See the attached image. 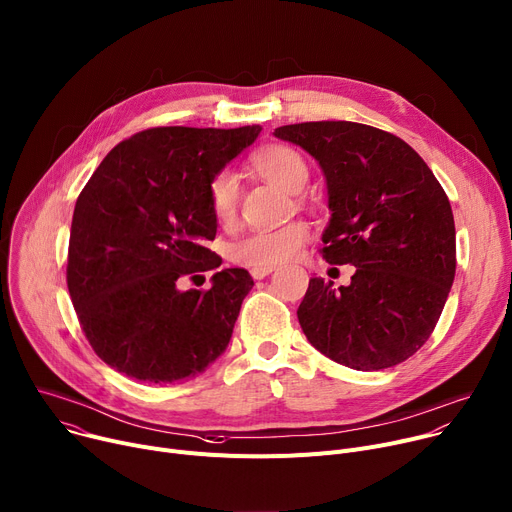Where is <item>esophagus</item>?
<instances>
[{
    "instance_id": "1",
    "label": "esophagus",
    "mask_w": 512,
    "mask_h": 512,
    "mask_svg": "<svg viewBox=\"0 0 512 512\" xmlns=\"http://www.w3.org/2000/svg\"><path fill=\"white\" fill-rule=\"evenodd\" d=\"M272 270H274L272 266H254V268L250 270V274H252V277H254L256 281H260V279L268 277V274H270Z\"/></svg>"
}]
</instances>
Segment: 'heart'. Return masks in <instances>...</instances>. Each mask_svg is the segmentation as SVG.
<instances>
[{
    "label": "heart",
    "mask_w": 512,
    "mask_h": 512,
    "mask_svg": "<svg viewBox=\"0 0 512 512\" xmlns=\"http://www.w3.org/2000/svg\"><path fill=\"white\" fill-rule=\"evenodd\" d=\"M252 168L272 184L287 192H301L309 180L303 157L287 147L272 145L252 157ZM240 180L231 170L217 172L209 182V205L219 223H229L238 211ZM309 240V227L303 221L287 223L272 231H252L231 246V258L246 266H272L295 258Z\"/></svg>",
    "instance_id": "heart-1"
}]
</instances>
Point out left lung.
Segmentation results:
<instances>
[{"mask_svg": "<svg viewBox=\"0 0 512 512\" xmlns=\"http://www.w3.org/2000/svg\"><path fill=\"white\" fill-rule=\"evenodd\" d=\"M316 157L328 186L322 256L352 264L348 287L311 279L297 309L303 334L328 359L379 371L435 330L455 279V221L422 157L387 131L318 121L274 129Z\"/></svg>", "mask_w": 512, "mask_h": 512, "instance_id": "left-lung-1", "label": "left lung"}]
</instances>
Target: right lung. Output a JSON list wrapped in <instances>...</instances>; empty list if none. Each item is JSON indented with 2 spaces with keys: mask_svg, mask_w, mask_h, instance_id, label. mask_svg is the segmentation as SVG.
Here are the masks:
<instances>
[{
  "mask_svg": "<svg viewBox=\"0 0 512 512\" xmlns=\"http://www.w3.org/2000/svg\"><path fill=\"white\" fill-rule=\"evenodd\" d=\"M260 131H141L104 157L77 196L67 289L88 342L114 371L162 385L223 355L254 287L250 272L223 268L207 291H180L178 281L221 266L207 248L217 233L209 182Z\"/></svg>",
  "mask_w": 512,
  "mask_h": 512,
  "instance_id": "add662e5",
  "label": "right lung"
}]
</instances>
